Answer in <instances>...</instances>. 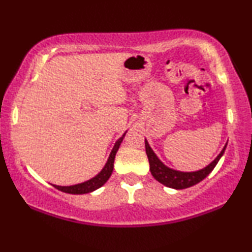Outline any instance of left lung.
I'll list each match as a JSON object with an SVG mask.
<instances>
[{
  "instance_id": "8db88e82",
  "label": "left lung",
  "mask_w": 252,
  "mask_h": 252,
  "mask_svg": "<svg viewBox=\"0 0 252 252\" xmlns=\"http://www.w3.org/2000/svg\"><path fill=\"white\" fill-rule=\"evenodd\" d=\"M226 144L225 147L223 148V150L220 151V155L215 158V160H213L210 164L205 166L202 170L193 172H182L177 170H172V169L168 168V166L163 164V163L158 159V157L156 156V154L154 153L153 149L150 148L147 139H145V151H147L148 159H149L151 175L154 176V178H155L156 181L162 183L163 186L172 188V189H187V188L195 186V184L199 183V182L204 180V178L214 170V168L216 166L218 160H220V157L223 156Z\"/></svg>"
}]
</instances>
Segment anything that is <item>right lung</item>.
I'll return each instance as SVG.
<instances>
[{
  "label": "right lung",
  "mask_w": 252,
  "mask_h": 252,
  "mask_svg": "<svg viewBox=\"0 0 252 252\" xmlns=\"http://www.w3.org/2000/svg\"><path fill=\"white\" fill-rule=\"evenodd\" d=\"M124 136H126V134H124L120 139H117V142L114 145L113 150H111L110 156H109L108 162L105 163L104 168L102 169V171L99 172L98 175L95 176V177L92 178V180L83 182V183H80V184H75V186H70V187L54 186V187H55L56 189H59L60 191L66 192V193H74V195H82V193L92 192V191H94V190L101 188L103 184H104L105 182L109 180V177H110L111 174H113L115 156H116V153H117L118 148H120L121 143H122Z\"/></svg>",
  "instance_id": "add662e5"
}]
</instances>
